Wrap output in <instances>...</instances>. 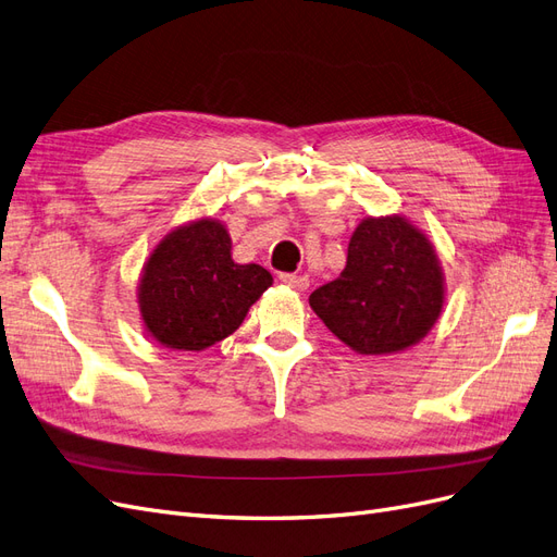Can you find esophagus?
I'll list each match as a JSON object with an SVG mask.
<instances>
[{"label":"esophagus","instance_id":"1","mask_svg":"<svg viewBox=\"0 0 557 557\" xmlns=\"http://www.w3.org/2000/svg\"><path fill=\"white\" fill-rule=\"evenodd\" d=\"M283 285H288V288L297 290V293H305L309 288V276H297V274H281L278 276Z\"/></svg>","mask_w":557,"mask_h":557}]
</instances>
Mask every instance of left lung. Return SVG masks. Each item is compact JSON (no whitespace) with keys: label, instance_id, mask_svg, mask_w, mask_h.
Masks as SVG:
<instances>
[{"label":"left lung","instance_id":"obj_1","mask_svg":"<svg viewBox=\"0 0 557 557\" xmlns=\"http://www.w3.org/2000/svg\"><path fill=\"white\" fill-rule=\"evenodd\" d=\"M446 278L423 230L404 215H367L350 234L344 272L311 293L327 330L360 356L416 346L440 320Z\"/></svg>","mask_w":557,"mask_h":557}]
</instances>
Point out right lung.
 Segmentation results:
<instances>
[{
	"mask_svg": "<svg viewBox=\"0 0 557 557\" xmlns=\"http://www.w3.org/2000/svg\"><path fill=\"white\" fill-rule=\"evenodd\" d=\"M272 283L264 267L232 260L221 221L197 218L166 234L141 269L144 327L164 348L205 350L237 332Z\"/></svg>",
	"mask_w": 557,
	"mask_h": 557,
	"instance_id": "obj_1",
	"label": "right lung"
}]
</instances>
